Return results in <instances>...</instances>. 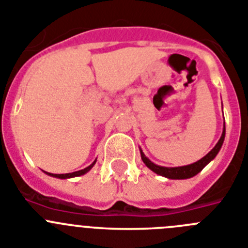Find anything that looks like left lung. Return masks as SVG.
Returning a JSON list of instances; mask_svg holds the SVG:
<instances>
[{
    "label": "left lung",
    "mask_w": 248,
    "mask_h": 248,
    "mask_svg": "<svg viewBox=\"0 0 248 248\" xmlns=\"http://www.w3.org/2000/svg\"><path fill=\"white\" fill-rule=\"evenodd\" d=\"M225 134H226V129H225V124H223V130H222V135H221L220 140L217 141V144L215 145V148L212 149L210 153L205 155L202 159L198 160L196 163L190 164V165H185V166H176V168H166V166H160L154 164L151 160H149L148 157L145 156V154L143 153V150L140 149V155H141V160L144 161L146 166L150 169L151 171H154L155 174L161 175L164 177H168V179H172V180H184V179H190V177L195 176V175H198L199 172L205 168L210 161L216 157V155L218 154V151H220L221 146L223 144V140H225Z\"/></svg>",
    "instance_id": "obj_1"
}]
</instances>
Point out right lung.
Returning a JSON list of instances; mask_svg holds the SVG:
<instances>
[{
	"label": "right lung",
	"instance_id": "obj_1",
	"mask_svg": "<svg viewBox=\"0 0 248 248\" xmlns=\"http://www.w3.org/2000/svg\"><path fill=\"white\" fill-rule=\"evenodd\" d=\"M97 163V159L94 160L93 163L91 164L89 166H87L85 169H82V170H79V171H74V172H71V174H50V172H46L47 175H49V176H53V177H58V179H71V177H76V176H80V175H84L87 174V172L91 170L92 168L94 166V164Z\"/></svg>",
	"mask_w": 248,
	"mask_h": 248
}]
</instances>
